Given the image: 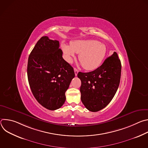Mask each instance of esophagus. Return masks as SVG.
<instances>
[{"label":"esophagus","instance_id":"esophagus-1","mask_svg":"<svg viewBox=\"0 0 148 148\" xmlns=\"http://www.w3.org/2000/svg\"><path fill=\"white\" fill-rule=\"evenodd\" d=\"M74 70L75 75V76H77V74H78V70L76 68H74Z\"/></svg>","mask_w":148,"mask_h":148}]
</instances>
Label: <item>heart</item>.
<instances>
[{"mask_svg": "<svg viewBox=\"0 0 148 148\" xmlns=\"http://www.w3.org/2000/svg\"><path fill=\"white\" fill-rule=\"evenodd\" d=\"M61 47L68 62L72 61L75 53L79 54L78 60L82 67L89 71L97 69L107 54L106 46L95 40H77L71 42V46L62 43Z\"/></svg>", "mask_w": 148, "mask_h": 148, "instance_id": "heart-1", "label": "heart"}]
</instances>
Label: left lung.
I'll list each match as a JSON object with an SVG mask.
<instances>
[{
	"instance_id": "8db88e82",
	"label": "left lung",
	"mask_w": 148,
	"mask_h": 148,
	"mask_svg": "<svg viewBox=\"0 0 148 148\" xmlns=\"http://www.w3.org/2000/svg\"><path fill=\"white\" fill-rule=\"evenodd\" d=\"M121 74V63L116 52L96 70L78 73L81 81V99L87 110L97 112L111 102L118 88Z\"/></svg>"
}]
</instances>
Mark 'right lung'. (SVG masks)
Here are the masks:
<instances>
[{"mask_svg":"<svg viewBox=\"0 0 148 148\" xmlns=\"http://www.w3.org/2000/svg\"><path fill=\"white\" fill-rule=\"evenodd\" d=\"M59 41L43 36L30 53L27 77L32 92L42 106L49 110L62 107L66 91L75 77L73 68L63 59Z\"/></svg>","mask_w":148,"mask_h":148,"instance_id":"add662e5","label":"right lung"}]
</instances>
